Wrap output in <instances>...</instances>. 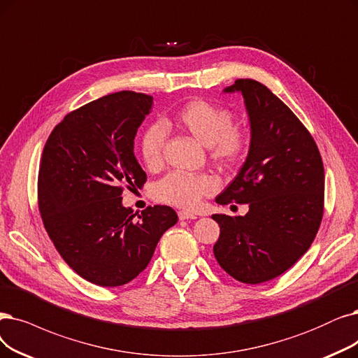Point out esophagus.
<instances>
[{
  "instance_id": "esophagus-1",
  "label": "esophagus",
  "mask_w": 358,
  "mask_h": 358,
  "mask_svg": "<svg viewBox=\"0 0 358 358\" xmlns=\"http://www.w3.org/2000/svg\"><path fill=\"white\" fill-rule=\"evenodd\" d=\"M178 216H179V219H180V220H187V219H196L195 214H192V213H188V211H179V213H178Z\"/></svg>"
}]
</instances>
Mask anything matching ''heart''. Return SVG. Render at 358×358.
I'll return each mask as SVG.
<instances>
[{
  "mask_svg": "<svg viewBox=\"0 0 358 358\" xmlns=\"http://www.w3.org/2000/svg\"><path fill=\"white\" fill-rule=\"evenodd\" d=\"M163 123L178 127L207 147L208 159L222 169L236 166L248 147V136L244 129L234 124L232 111L203 98L183 104ZM164 141L166 131L162 124H150L141 134L139 154L148 169L162 166ZM214 189L216 182L206 173L187 175L171 171L155 183L154 198L175 207L194 208Z\"/></svg>",
  "mask_w": 358,
  "mask_h": 358,
  "instance_id": "b5f03b06",
  "label": "heart"
}]
</instances>
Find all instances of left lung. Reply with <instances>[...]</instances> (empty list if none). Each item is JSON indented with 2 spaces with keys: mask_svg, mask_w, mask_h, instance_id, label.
<instances>
[{
  "mask_svg": "<svg viewBox=\"0 0 358 358\" xmlns=\"http://www.w3.org/2000/svg\"><path fill=\"white\" fill-rule=\"evenodd\" d=\"M244 96L251 124L248 157L216 203L248 204L245 216L213 214L220 267L242 283H263L292 267L323 217L324 169L319 148L291 108L263 83L238 79L224 92Z\"/></svg>",
  "mask_w": 358,
  "mask_h": 358,
  "instance_id": "obj_1",
  "label": "left lung"
}]
</instances>
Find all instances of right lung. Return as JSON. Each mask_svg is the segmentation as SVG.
<instances>
[{
  "mask_svg": "<svg viewBox=\"0 0 358 358\" xmlns=\"http://www.w3.org/2000/svg\"><path fill=\"white\" fill-rule=\"evenodd\" d=\"M152 96L120 91L69 113L42 151L38 206L63 260L98 287H122L144 270L162 235L176 224L167 206L122 204L124 187L141 188L145 171L134 154Z\"/></svg>",
  "mask_w": 358,
  "mask_h": 358,
  "instance_id": "1",
  "label": "right lung"
}]
</instances>
